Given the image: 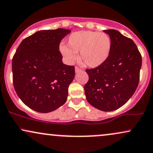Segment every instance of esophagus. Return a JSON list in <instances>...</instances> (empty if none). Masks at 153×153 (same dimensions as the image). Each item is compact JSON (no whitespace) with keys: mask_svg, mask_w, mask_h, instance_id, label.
Wrapping results in <instances>:
<instances>
[{"mask_svg":"<svg viewBox=\"0 0 153 153\" xmlns=\"http://www.w3.org/2000/svg\"><path fill=\"white\" fill-rule=\"evenodd\" d=\"M82 71V69H81L80 68H79L78 67H75V72H76V73L79 72V71Z\"/></svg>","mask_w":153,"mask_h":153,"instance_id":"esophagus-1","label":"esophagus"}]
</instances>
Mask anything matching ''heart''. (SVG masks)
Masks as SVG:
<instances>
[{
    "instance_id": "1",
    "label": "heart",
    "mask_w": 153,
    "mask_h": 153,
    "mask_svg": "<svg viewBox=\"0 0 153 153\" xmlns=\"http://www.w3.org/2000/svg\"><path fill=\"white\" fill-rule=\"evenodd\" d=\"M111 37L105 33L82 30L69 35L67 46L60 45V52L69 63H72L79 52L80 61L88 67H98L108 59L111 50Z\"/></svg>"
}]
</instances>
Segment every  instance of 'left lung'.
<instances>
[{"label":"left lung","mask_w":153,"mask_h":153,"mask_svg":"<svg viewBox=\"0 0 153 153\" xmlns=\"http://www.w3.org/2000/svg\"><path fill=\"white\" fill-rule=\"evenodd\" d=\"M103 32L112 42L110 55L103 65L86 69L88 81L84 91L91 105L103 111H112L125 104L135 93L142 56L131 39L116 30Z\"/></svg>","instance_id":"obj_1"}]
</instances>
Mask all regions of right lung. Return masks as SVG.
I'll return each mask as SVG.
<instances>
[{"label":"right lung","instance_id":"add662e5","mask_svg":"<svg viewBox=\"0 0 153 153\" xmlns=\"http://www.w3.org/2000/svg\"><path fill=\"white\" fill-rule=\"evenodd\" d=\"M70 30H39L24 39L12 61L13 85L27 106L52 112L66 102L74 78V66L62 62L59 43Z\"/></svg>","mask_w":153,"mask_h":153}]
</instances>
